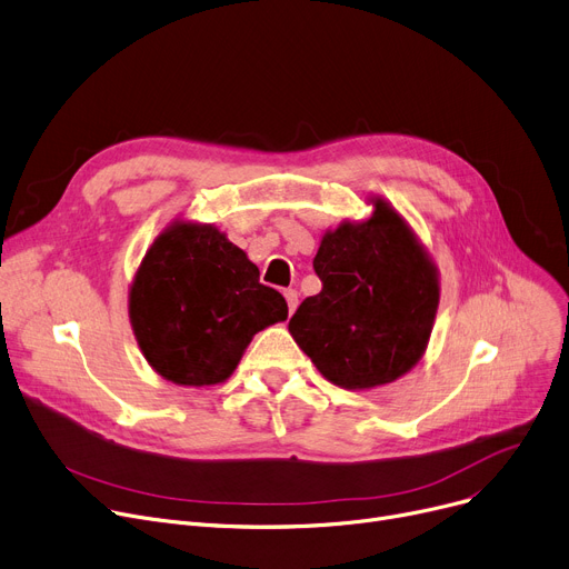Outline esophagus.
Here are the masks:
<instances>
[{
	"label": "esophagus",
	"instance_id": "esophagus-1",
	"mask_svg": "<svg viewBox=\"0 0 569 569\" xmlns=\"http://www.w3.org/2000/svg\"><path fill=\"white\" fill-rule=\"evenodd\" d=\"M284 298H287V308H289V315H291L298 306V291L296 289H284Z\"/></svg>",
	"mask_w": 569,
	"mask_h": 569
}]
</instances>
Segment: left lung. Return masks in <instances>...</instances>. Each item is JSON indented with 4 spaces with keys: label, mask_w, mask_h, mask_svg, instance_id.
Wrapping results in <instances>:
<instances>
[{
    "label": "left lung",
    "mask_w": 569,
    "mask_h": 569,
    "mask_svg": "<svg viewBox=\"0 0 569 569\" xmlns=\"http://www.w3.org/2000/svg\"><path fill=\"white\" fill-rule=\"evenodd\" d=\"M321 291L289 319L317 370L349 390L392 383L425 353L439 308V273L383 199L365 222L326 231L312 261Z\"/></svg>",
    "instance_id": "left-lung-1"
}]
</instances>
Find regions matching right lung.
Returning <instances> with one entry per match:
<instances>
[{
    "mask_svg": "<svg viewBox=\"0 0 569 569\" xmlns=\"http://www.w3.org/2000/svg\"><path fill=\"white\" fill-rule=\"evenodd\" d=\"M280 291L213 224L174 222L144 254L128 315L153 370L179 386L222 383L266 326L287 319Z\"/></svg>",
    "mask_w": 569,
    "mask_h": 569,
    "instance_id": "right-lung-1",
    "label": "right lung"
}]
</instances>
